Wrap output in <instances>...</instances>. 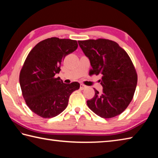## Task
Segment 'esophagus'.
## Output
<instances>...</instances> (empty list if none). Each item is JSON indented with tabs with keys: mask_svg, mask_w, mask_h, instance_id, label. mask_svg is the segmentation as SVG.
<instances>
[{
	"mask_svg": "<svg viewBox=\"0 0 158 158\" xmlns=\"http://www.w3.org/2000/svg\"><path fill=\"white\" fill-rule=\"evenodd\" d=\"M85 88H86V86H85V85H83V84H81V87H80V89H81V90H82V89H84Z\"/></svg>",
	"mask_w": 158,
	"mask_h": 158,
	"instance_id": "1",
	"label": "esophagus"
}]
</instances>
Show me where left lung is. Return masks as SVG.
<instances>
[{
	"instance_id": "left-lung-1",
	"label": "left lung",
	"mask_w": 158,
	"mask_h": 158,
	"mask_svg": "<svg viewBox=\"0 0 158 158\" xmlns=\"http://www.w3.org/2000/svg\"><path fill=\"white\" fill-rule=\"evenodd\" d=\"M89 58L92 74L102 75L103 93L94 89L95 95L87 101L89 109L105 118L121 114L133 98L137 74L128 53L114 41L106 39L78 41Z\"/></svg>"
}]
</instances>
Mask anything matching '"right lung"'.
Listing matches in <instances>:
<instances>
[{"label": "right lung", "instance_id": "obj_1", "mask_svg": "<svg viewBox=\"0 0 158 158\" xmlns=\"http://www.w3.org/2000/svg\"><path fill=\"white\" fill-rule=\"evenodd\" d=\"M77 48L76 40L51 37L39 42L27 55L19 82L27 107L40 117L60 114L67 107L72 92L80 88L77 82L65 84L55 77L64 57Z\"/></svg>", "mask_w": 158, "mask_h": 158}]
</instances>
